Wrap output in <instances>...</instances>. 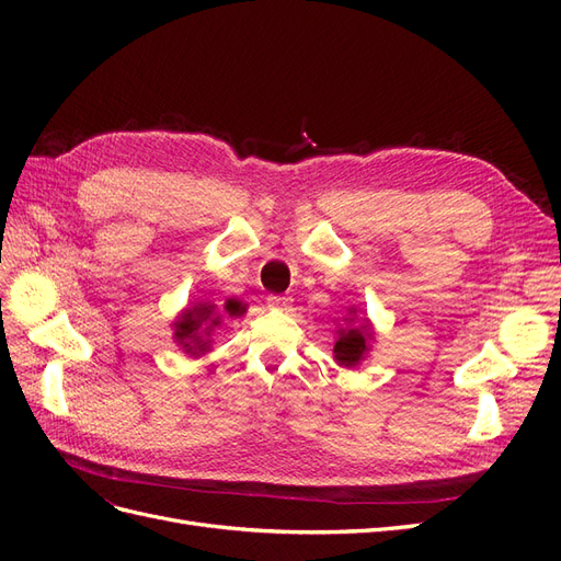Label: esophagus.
<instances>
[{
    "label": "esophagus",
    "mask_w": 561,
    "mask_h": 561,
    "mask_svg": "<svg viewBox=\"0 0 561 561\" xmlns=\"http://www.w3.org/2000/svg\"><path fill=\"white\" fill-rule=\"evenodd\" d=\"M266 307L268 309H276V311H290L293 299L285 297V295H268L266 297Z\"/></svg>",
    "instance_id": "esophagus-1"
}]
</instances>
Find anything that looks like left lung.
Returning a JSON list of instances; mask_svg holds the SVG:
<instances>
[{
  "instance_id": "left-lung-1",
  "label": "left lung",
  "mask_w": 561,
  "mask_h": 561,
  "mask_svg": "<svg viewBox=\"0 0 561 561\" xmlns=\"http://www.w3.org/2000/svg\"><path fill=\"white\" fill-rule=\"evenodd\" d=\"M367 330H369V325L367 322H363L360 328H351V330L339 332V339L334 344V360L339 365L353 367L360 363V358L367 351V336H369Z\"/></svg>"
}]
</instances>
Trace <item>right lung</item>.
<instances>
[{"label":"right lung","mask_w":561,"mask_h":561,"mask_svg":"<svg viewBox=\"0 0 561 561\" xmlns=\"http://www.w3.org/2000/svg\"><path fill=\"white\" fill-rule=\"evenodd\" d=\"M227 311L231 313V316H236L239 313V304L236 301H227ZM215 325H219V316H215V307L213 304H196V307H192L190 311H186L178 322H175V336H178V342L186 348V351H206V346H208V342L206 339H203L198 332H201L203 327H206L207 330L203 331L208 334V330H213Z\"/></svg>","instance_id":"add662e5"}]
</instances>
